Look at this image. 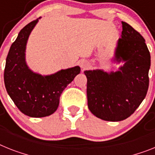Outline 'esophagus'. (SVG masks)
<instances>
[{"label": "esophagus", "instance_id": "34e87169", "mask_svg": "<svg viewBox=\"0 0 155 155\" xmlns=\"http://www.w3.org/2000/svg\"><path fill=\"white\" fill-rule=\"evenodd\" d=\"M79 64H80V68H83V69H86V68H89V66H90L89 61L85 59L80 60V61H79Z\"/></svg>", "mask_w": 155, "mask_h": 155}]
</instances>
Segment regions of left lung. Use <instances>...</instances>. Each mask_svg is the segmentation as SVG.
I'll return each mask as SVG.
<instances>
[{"label":"left lung","mask_w":155,"mask_h":155,"mask_svg":"<svg viewBox=\"0 0 155 155\" xmlns=\"http://www.w3.org/2000/svg\"><path fill=\"white\" fill-rule=\"evenodd\" d=\"M113 61L123 62L118 71L87 70V94L90 111L108 121H120L136 111L149 87L150 54L145 39L125 22Z\"/></svg>","instance_id":"1"}]
</instances>
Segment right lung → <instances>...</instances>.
I'll return each mask as SVG.
<instances>
[{
    "instance_id": "1",
    "label": "right lung",
    "mask_w": 155,
    "mask_h": 155,
    "mask_svg": "<svg viewBox=\"0 0 155 155\" xmlns=\"http://www.w3.org/2000/svg\"><path fill=\"white\" fill-rule=\"evenodd\" d=\"M38 19L19 31L6 58L4 80L8 95L20 111L31 117H44L53 114L59 106L64 88L80 74L75 66L54 74L42 75L34 72L26 62L27 40Z\"/></svg>"
}]
</instances>
